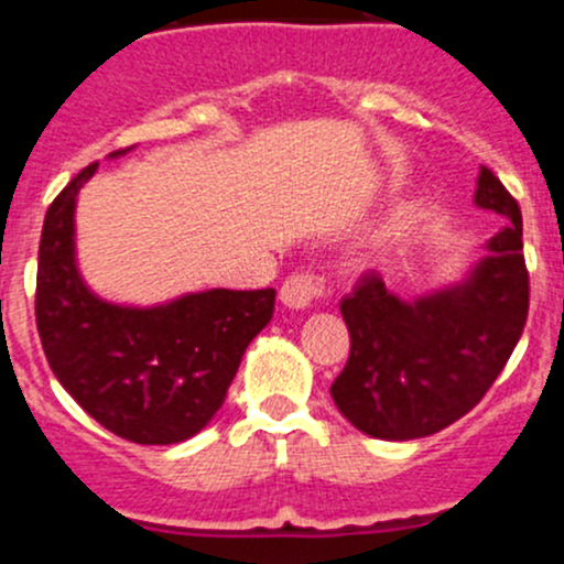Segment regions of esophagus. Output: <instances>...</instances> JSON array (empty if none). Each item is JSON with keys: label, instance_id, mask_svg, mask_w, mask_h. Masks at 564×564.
Wrapping results in <instances>:
<instances>
[{"label": "esophagus", "instance_id": "esophagus-1", "mask_svg": "<svg viewBox=\"0 0 564 564\" xmlns=\"http://www.w3.org/2000/svg\"><path fill=\"white\" fill-rule=\"evenodd\" d=\"M324 281L316 275H308V272H300V275H292L281 286V303L292 311H305L314 305V300L322 297Z\"/></svg>", "mask_w": 564, "mask_h": 564}]
</instances>
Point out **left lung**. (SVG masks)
Masks as SVG:
<instances>
[{
  "label": "left lung",
  "instance_id": "1",
  "mask_svg": "<svg viewBox=\"0 0 564 564\" xmlns=\"http://www.w3.org/2000/svg\"><path fill=\"white\" fill-rule=\"evenodd\" d=\"M475 204L502 215L505 226L458 283L401 300L368 272L340 300L351 351L329 395L373 440H420L456 423L480 403L524 333L521 209L486 166Z\"/></svg>",
  "mask_w": 564,
  "mask_h": 564
}]
</instances>
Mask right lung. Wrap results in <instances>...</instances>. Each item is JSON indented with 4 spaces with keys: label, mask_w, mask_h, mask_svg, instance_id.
Segmentation results:
<instances>
[{
    "label": "right lung",
    "mask_w": 564,
    "mask_h": 564,
    "mask_svg": "<svg viewBox=\"0 0 564 564\" xmlns=\"http://www.w3.org/2000/svg\"><path fill=\"white\" fill-rule=\"evenodd\" d=\"M95 172L98 163L73 176L45 213L35 297L43 351L62 388L111 434L185 442L224 406L248 344L270 324L275 289H204L155 305L104 300L76 259L78 193Z\"/></svg>",
    "instance_id": "add662e5"
}]
</instances>
